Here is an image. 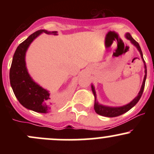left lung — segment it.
<instances>
[{
  "label": "left lung",
  "instance_id": "1",
  "mask_svg": "<svg viewBox=\"0 0 154 154\" xmlns=\"http://www.w3.org/2000/svg\"><path fill=\"white\" fill-rule=\"evenodd\" d=\"M125 37L127 39H128L129 41L131 42L132 45L135 46L137 50L139 51V54H140L141 57H142V60L144 63V80L143 82H142V86H141L140 91L138 93V95L133 99L132 101H130V103H128L127 104L124 105V106H106V105H103L101 103H99L97 100V94H96V91L95 88H94V85L91 83V91H92L93 94L94 96V111L96 112V113L100 116H104V117H109V118H112V117H117V116H121V115L124 114V113L127 112V111L130 109L133 108L136 103L139 102V99L141 98L142 97V94L143 93L144 88V84H145V80H146V77H147V67H146L145 65V62H144V58H143V54H142V51L141 50L140 46H139V43L136 41L135 39H133V37L131 36L129 32H126L125 34Z\"/></svg>",
  "mask_w": 154,
  "mask_h": 154
}]
</instances>
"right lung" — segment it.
Segmentation results:
<instances>
[{"mask_svg": "<svg viewBox=\"0 0 154 154\" xmlns=\"http://www.w3.org/2000/svg\"><path fill=\"white\" fill-rule=\"evenodd\" d=\"M42 33L57 35V31L40 29L19 45L12 58L10 80L15 97L26 109L40 113H48L57 104V100L46 88L37 83L29 75L26 65V53L31 43Z\"/></svg>", "mask_w": 154, "mask_h": 154, "instance_id": "1", "label": "right lung"}]
</instances>
